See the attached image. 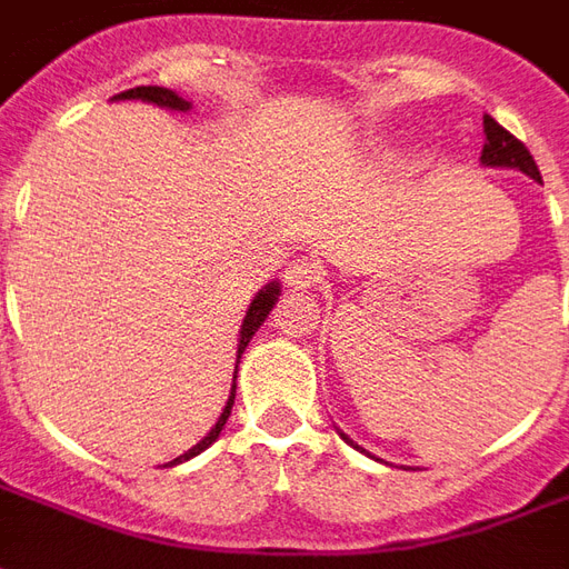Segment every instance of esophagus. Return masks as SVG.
Listing matches in <instances>:
<instances>
[{
    "label": "esophagus",
    "mask_w": 569,
    "mask_h": 569,
    "mask_svg": "<svg viewBox=\"0 0 569 569\" xmlns=\"http://www.w3.org/2000/svg\"><path fill=\"white\" fill-rule=\"evenodd\" d=\"M283 277H286V286H289L292 292H308V289H313V286L320 283L322 271L317 261L296 259L289 268H286Z\"/></svg>",
    "instance_id": "34e87169"
}]
</instances>
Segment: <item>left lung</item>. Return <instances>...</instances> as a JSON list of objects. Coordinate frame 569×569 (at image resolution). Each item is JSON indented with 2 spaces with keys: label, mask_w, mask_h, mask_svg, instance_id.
<instances>
[{
  "label": "left lung",
  "mask_w": 569,
  "mask_h": 569,
  "mask_svg": "<svg viewBox=\"0 0 569 569\" xmlns=\"http://www.w3.org/2000/svg\"><path fill=\"white\" fill-rule=\"evenodd\" d=\"M481 163H485V167H500V170L502 167H506V170H521V173L530 176L533 182H542L537 161H533V154L527 151L525 142L515 140L512 133L506 128H500L490 116H485V149H481ZM338 432H341V429H338ZM341 439L350 441L357 451H362L347 432H341Z\"/></svg>",
  "instance_id": "obj_1"
}]
</instances>
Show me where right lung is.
I'll return each instance as SVG.
<instances>
[{
    "label": "right lung",
    "mask_w": 569,
    "mask_h": 569,
    "mask_svg": "<svg viewBox=\"0 0 569 569\" xmlns=\"http://www.w3.org/2000/svg\"><path fill=\"white\" fill-rule=\"evenodd\" d=\"M112 100H142V103H151V106H161V109H170V112H191V100H186V97H179L176 91H170V88H130V91L124 93H116ZM280 283L277 280H271L268 286H261L259 292H256V298L249 301L247 308V317H243V326H240V335H237V362H234V381H237V366H240V357H243V350H247V345L252 341V335L259 332L261 322L268 320V313H271V308L280 301ZM234 393H237V383H231V393H228V402H224L222 415H219V420H216V427L203 436V439L194 445V448H188L186 453H179L176 460H170V463L163 466H176V463H186V460H191V457H198L200 451H207L212 441L219 439V432L224 429V423H228V418H231V406H234Z\"/></svg>",
    "instance_id": "right-lung-1"
}]
</instances>
